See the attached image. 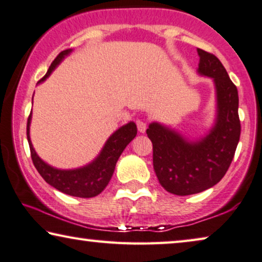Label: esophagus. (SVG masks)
<instances>
[{"label": "esophagus", "mask_w": 262, "mask_h": 262, "mask_svg": "<svg viewBox=\"0 0 262 262\" xmlns=\"http://www.w3.org/2000/svg\"><path fill=\"white\" fill-rule=\"evenodd\" d=\"M136 124H137V128H138V131L140 132V134H144V132H145V130H146V123L143 122V120L138 119L137 122H136Z\"/></svg>", "instance_id": "obj_1"}]
</instances>
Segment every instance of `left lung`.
I'll list each match as a JSON object with an SVG mask.
<instances>
[{
    "label": "left lung",
    "mask_w": 262,
    "mask_h": 262,
    "mask_svg": "<svg viewBox=\"0 0 262 262\" xmlns=\"http://www.w3.org/2000/svg\"><path fill=\"white\" fill-rule=\"evenodd\" d=\"M197 53V72L214 81V125L206 136L196 140H189L157 122L151 123L146 130L152 142L154 169L159 183L178 196L197 194L217 184L233 161L241 134L236 86L214 54L200 48Z\"/></svg>",
    "instance_id": "obj_1"
}]
</instances>
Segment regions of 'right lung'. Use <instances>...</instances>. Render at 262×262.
<instances>
[{"label": "right lung", "instance_id": "right-lung-1", "mask_svg": "<svg viewBox=\"0 0 262 262\" xmlns=\"http://www.w3.org/2000/svg\"><path fill=\"white\" fill-rule=\"evenodd\" d=\"M71 52L72 49H66L56 56L54 61L49 66L46 75L41 79L39 84L46 80L56 66L68 54H71ZM30 120H32V112H30L27 122V139L29 143L30 156H32L37 171L49 185L58 189L59 191L71 196L82 197V199L94 197L104 190L115 172L117 161L120 155L127 146V144L137 135V126L134 122L125 124L110 136L96 159L81 168L62 170L53 168L37 156L29 136Z\"/></svg>", "mask_w": 262, "mask_h": 262}]
</instances>
